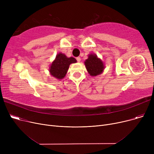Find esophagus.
Returning <instances> with one entry per match:
<instances>
[{
	"label": "esophagus",
	"instance_id": "34e87169",
	"mask_svg": "<svg viewBox=\"0 0 154 154\" xmlns=\"http://www.w3.org/2000/svg\"><path fill=\"white\" fill-rule=\"evenodd\" d=\"M76 60H77V61L78 62H80V60H81V59H80V57H78L76 58Z\"/></svg>",
	"mask_w": 154,
	"mask_h": 154
}]
</instances>
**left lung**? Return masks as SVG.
<instances>
[{
  "label": "left lung",
  "instance_id": "obj_1",
  "mask_svg": "<svg viewBox=\"0 0 154 154\" xmlns=\"http://www.w3.org/2000/svg\"><path fill=\"white\" fill-rule=\"evenodd\" d=\"M85 66L87 72L91 76H97L101 74L105 68L103 62L95 54H89L85 60Z\"/></svg>",
  "mask_w": 154,
  "mask_h": 154
}]
</instances>
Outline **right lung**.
Returning a JSON list of instances; mask_svg holds the SVG:
<instances>
[{
	"label": "right lung",
	"instance_id": "add662e5",
	"mask_svg": "<svg viewBox=\"0 0 154 154\" xmlns=\"http://www.w3.org/2000/svg\"><path fill=\"white\" fill-rule=\"evenodd\" d=\"M75 62L77 60L75 58L67 57L65 54L59 53L51 63L49 68L50 74L56 79H62L66 76L70 63Z\"/></svg>",
	"mask_w": 154,
	"mask_h": 154
}]
</instances>
